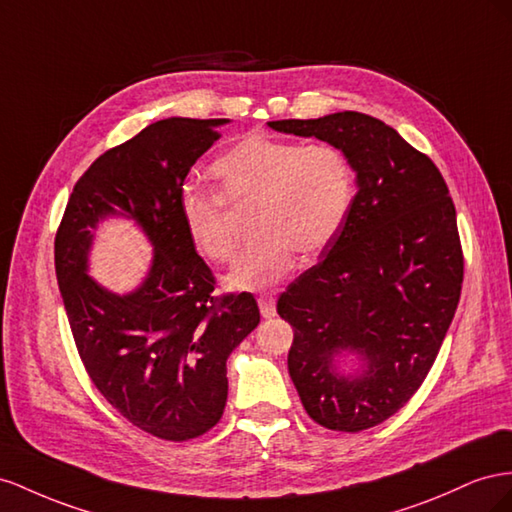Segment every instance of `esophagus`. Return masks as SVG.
Segmentation results:
<instances>
[{
  "mask_svg": "<svg viewBox=\"0 0 512 512\" xmlns=\"http://www.w3.org/2000/svg\"><path fill=\"white\" fill-rule=\"evenodd\" d=\"M257 304H259V313H261V317L270 319V317H274V315H276V302H274V298H272V296H259V298H257Z\"/></svg>",
  "mask_w": 512,
  "mask_h": 512,
  "instance_id": "esophagus-1",
  "label": "esophagus"
}]
</instances>
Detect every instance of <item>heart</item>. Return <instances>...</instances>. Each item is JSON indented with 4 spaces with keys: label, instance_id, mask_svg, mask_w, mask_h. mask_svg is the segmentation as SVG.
I'll list each match as a JSON object with an SVG mask.
<instances>
[{
    "label": "heart",
    "instance_id": "b5f03b06",
    "mask_svg": "<svg viewBox=\"0 0 512 512\" xmlns=\"http://www.w3.org/2000/svg\"><path fill=\"white\" fill-rule=\"evenodd\" d=\"M212 175L231 206L255 201V240L227 276L233 289H268L289 274L296 253L309 259L324 251L354 199L352 165L332 143L304 145L251 133L214 160ZM223 198L197 186L180 193L186 238L212 264H229L236 255Z\"/></svg>",
    "mask_w": 512,
    "mask_h": 512
}]
</instances>
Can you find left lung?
I'll return each mask as SVG.
<instances>
[{
	"mask_svg": "<svg viewBox=\"0 0 512 512\" xmlns=\"http://www.w3.org/2000/svg\"><path fill=\"white\" fill-rule=\"evenodd\" d=\"M337 145L356 197L319 264L283 291L287 367L321 427L356 433L390 418L425 382L455 317L463 253L455 203L433 160L358 111L268 122ZM355 367L345 372L348 358Z\"/></svg>",
	"mask_w": 512,
	"mask_h": 512,
	"instance_id": "8db88e82",
	"label": "left lung"
}]
</instances>
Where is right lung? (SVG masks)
<instances>
[{
    "label": "right lung",
    "instance_id": "right-lung-1",
    "mask_svg": "<svg viewBox=\"0 0 512 512\" xmlns=\"http://www.w3.org/2000/svg\"><path fill=\"white\" fill-rule=\"evenodd\" d=\"M227 122L167 118L105 152L72 188L55 236L57 285L87 373L160 440H191L221 420L227 358L259 324L246 291L212 296L214 276L180 218L186 175ZM109 217H126L153 246L149 274L126 295L89 276L95 229Z\"/></svg>",
    "mask_w": 512,
    "mask_h": 512
}]
</instances>
